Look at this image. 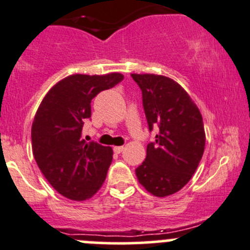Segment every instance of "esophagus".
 Segmentation results:
<instances>
[{
	"label": "esophagus",
	"instance_id": "34e87169",
	"mask_svg": "<svg viewBox=\"0 0 250 250\" xmlns=\"http://www.w3.org/2000/svg\"><path fill=\"white\" fill-rule=\"evenodd\" d=\"M123 149H125L123 146H115L113 147V151H115L116 154H120V152L123 151Z\"/></svg>",
	"mask_w": 250,
	"mask_h": 250
}]
</instances>
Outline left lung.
<instances>
[{
    "label": "left lung",
    "mask_w": 250,
    "mask_h": 250,
    "mask_svg": "<svg viewBox=\"0 0 250 250\" xmlns=\"http://www.w3.org/2000/svg\"><path fill=\"white\" fill-rule=\"evenodd\" d=\"M139 85L149 130L159 127L146 157L135 169L139 183L155 197L177 193L194 174L205 147L199 108L187 91L164 76L130 74Z\"/></svg>",
    "instance_id": "8db88e82"
}]
</instances>
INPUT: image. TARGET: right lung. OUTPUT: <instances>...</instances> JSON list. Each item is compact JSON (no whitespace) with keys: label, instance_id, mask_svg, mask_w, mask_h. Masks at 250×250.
<instances>
[{"label":"right lung","instance_id":"add662e5","mask_svg":"<svg viewBox=\"0 0 250 250\" xmlns=\"http://www.w3.org/2000/svg\"><path fill=\"white\" fill-rule=\"evenodd\" d=\"M123 81L121 73L73 74L50 89L31 125L33 154L39 168L60 194L86 200L101 188L112 162V149L82 138L91 117V100Z\"/></svg>","mask_w":250,"mask_h":250}]
</instances>
